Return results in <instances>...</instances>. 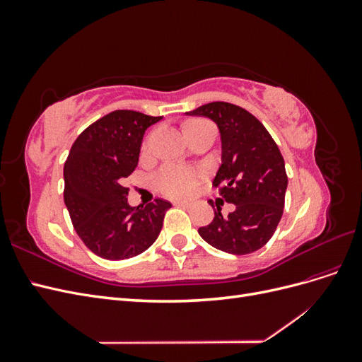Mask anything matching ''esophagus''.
I'll list each match as a JSON object with an SVG mask.
<instances>
[{
	"instance_id": "obj_1",
	"label": "esophagus",
	"mask_w": 362,
	"mask_h": 362,
	"mask_svg": "<svg viewBox=\"0 0 362 362\" xmlns=\"http://www.w3.org/2000/svg\"><path fill=\"white\" fill-rule=\"evenodd\" d=\"M173 204H175V205H180V206H190V205H192V202H190V201H181V199L175 201Z\"/></svg>"
}]
</instances>
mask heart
<instances>
[{"instance_id": "heart-1", "label": "heart", "mask_w": 362, "mask_h": 362, "mask_svg": "<svg viewBox=\"0 0 362 362\" xmlns=\"http://www.w3.org/2000/svg\"><path fill=\"white\" fill-rule=\"evenodd\" d=\"M193 124H198V122H193ZM193 124H190L189 127H192ZM196 181H198V173H196L193 169L177 166V164L166 166L157 177L158 189L170 196H184V194L192 193L196 185Z\"/></svg>"}]
</instances>
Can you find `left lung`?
<instances>
[{"instance_id": "obj_1", "label": "left lung", "mask_w": 362, "mask_h": 362, "mask_svg": "<svg viewBox=\"0 0 362 362\" xmlns=\"http://www.w3.org/2000/svg\"><path fill=\"white\" fill-rule=\"evenodd\" d=\"M211 119L222 141V164L213 180L234 211L226 217L213 201L214 218L198 229L208 245L233 255L252 254L272 238L281 221L288 178L281 151L269 131L245 108L210 103L185 113Z\"/></svg>"}]
</instances>
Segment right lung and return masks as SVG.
<instances>
[{
    "label": "right lung",
    "mask_w": 362,
    "mask_h": 362,
    "mask_svg": "<svg viewBox=\"0 0 362 362\" xmlns=\"http://www.w3.org/2000/svg\"><path fill=\"white\" fill-rule=\"evenodd\" d=\"M161 120L116 110L87 127L64 163V204L83 243L105 259H127L156 242L166 211L164 199L131 206L124 180L139 163L145 131Z\"/></svg>",
    "instance_id": "1"
}]
</instances>
